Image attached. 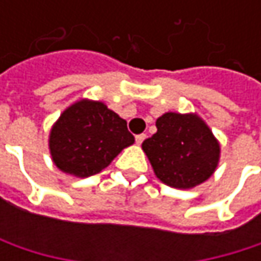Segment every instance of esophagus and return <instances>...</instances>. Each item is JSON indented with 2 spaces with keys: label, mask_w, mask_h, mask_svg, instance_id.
Segmentation results:
<instances>
[{
  "label": "esophagus",
  "mask_w": 261,
  "mask_h": 261,
  "mask_svg": "<svg viewBox=\"0 0 261 261\" xmlns=\"http://www.w3.org/2000/svg\"><path fill=\"white\" fill-rule=\"evenodd\" d=\"M145 139H146V134H139V136H136V143L140 145Z\"/></svg>",
  "instance_id": "esophagus-1"
}]
</instances>
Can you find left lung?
Masks as SVG:
<instances>
[{
    "mask_svg": "<svg viewBox=\"0 0 261 261\" xmlns=\"http://www.w3.org/2000/svg\"><path fill=\"white\" fill-rule=\"evenodd\" d=\"M157 133L142 143L155 177L169 187L193 189L207 181L221 159V143L196 113H163Z\"/></svg>",
    "mask_w": 261,
    "mask_h": 261,
    "instance_id": "8db88e82",
    "label": "left lung"
}]
</instances>
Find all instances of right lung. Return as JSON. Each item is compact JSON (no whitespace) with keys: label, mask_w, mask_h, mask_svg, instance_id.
Masks as SVG:
<instances>
[{"label":"right lung","mask_w":261,"mask_h":261,"mask_svg":"<svg viewBox=\"0 0 261 261\" xmlns=\"http://www.w3.org/2000/svg\"><path fill=\"white\" fill-rule=\"evenodd\" d=\"M134 137L127 121L102 101L81 98L66 107L48 137L53 163L65 174L86 178L101 172Z\"/></svg>","instance_id":"obj_1"}]
</instances>
